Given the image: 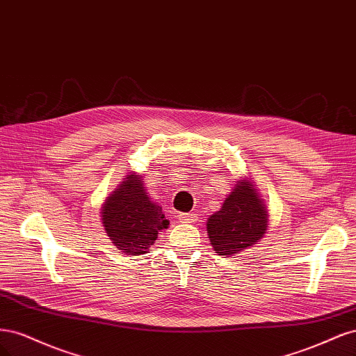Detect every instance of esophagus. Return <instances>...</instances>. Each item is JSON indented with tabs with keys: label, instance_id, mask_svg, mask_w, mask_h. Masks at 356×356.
<instances>
[{
	"label": "esophagus",
	"instance_id": "esophagus-1",
	"mask_svg": "<svg viewBox=\"0 0 356 356\" xmlns=\"http://www.w3.org/2000/svg\"><path fill=\"white\" fill-rule=\"evenodd\" d=\"M197 214H193V213H181V214H179V222H181V223H193V222H197Z\"/></svg>",
	"mask_w": 356,
	"mask_h": 356
}]
</instances>
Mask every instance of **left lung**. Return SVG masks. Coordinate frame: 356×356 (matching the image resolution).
I'll list each match as a JSON object with an SVG mask.
<instances>
[{"mask_svg": "<svg viewBox=\"0 0 356 356\" xmlns=\"http://www.w3.org/2000/svg\"><path fill=\"white\" fill-rule=\"evenodd\" d=\"M266 204L248 177L236 180L222 209L207 220L210 244L219 256L232 257L256 245L268 231Z\"/></svg>", "mask_w": 356, "mask_h": 356, "instance_id": "obj_1", "label": "left lung"}]
</instances>
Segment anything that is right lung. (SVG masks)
<instances>
[{
  "instance_id": "obj_1",
  "label": "right lung",
  "mask_w": 356,
  "mask_h": 356,
  "mask_svg": "<svg viewBox=\"0 0 356 356\" xmlns=\"http://www.w3.org/2000/svg\"><path fill=\"white\" fill-rule=\"evenodd\" d=\"M100 217L112 244L129 256L147 253L170 225L161 205L146 193L143 176L131 171L102 204Z\"/></svg>"
}]
</instances>
